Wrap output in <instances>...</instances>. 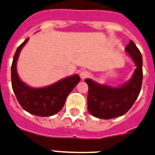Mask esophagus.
Segmentation results:
<instances>
[{
	"instance_id": "obj_1",
	"label": "esophagus",
	"mask_w": 155,
	"mask_h": 155,
	"mask_svg": "<svg viewBox=\"0 0 155 155\" xmlns=\"http://www.w3.org/2000/svg\"><path fill=\"white\" fill-rule=\"evenodd\" d=\"M90 76H91V73H90L88 71H81L80 77L82 79H85V78H88Z\"/></svg>"
}]
</instances>
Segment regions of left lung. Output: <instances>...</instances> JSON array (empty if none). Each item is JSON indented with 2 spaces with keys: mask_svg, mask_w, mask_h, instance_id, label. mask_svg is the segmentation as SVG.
I'll list each match as a JSON object with an SVG mask.
<instances>
[{
  "mask_svg": "<svg viewBox=\"0 0 155 155\" xmlns=\"http://www.w3.org/2000/svg\"><path fill=\"white\" fill-rule=\"evenodd\" d=\"M126 51L133 58L136 68L132 78L119 88L100 85L91 79H85L89 91L87 96L88 110L95 117L111 119L127 113L133 106L142 84V58L133 40L126 46Z\"/></svg>",
  "mask_w": 155,
  "mask_h": 155,
  "instance_id": "8db88e82",
  "label": "left lung"
}]
</instances>
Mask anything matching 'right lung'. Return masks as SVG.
<instances>
[{
	"mask_svg": "<svg viewBox=\"0 0 155 155\" xmlns=\"http://www.w3.org/2000/svg\"><path fill=\"white\" fill-rule=\"evenodd\" d=\"M27 38L15 51L12 66V88L19 104L24 110L38 116H51L62 110L65 99L80 81L78 75H74L58 81L45 88L33 89L19 78L16 71V62L21 48L27 42Z\"/></svg>",
	"mask_w": 155,
	"mask_h": 155,
	"instance_id": "1",
	"label": "right lung"
}]
</instances>
